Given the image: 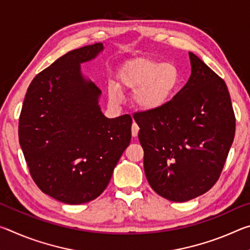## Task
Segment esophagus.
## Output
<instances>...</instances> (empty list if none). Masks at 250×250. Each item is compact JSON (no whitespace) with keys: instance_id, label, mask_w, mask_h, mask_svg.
<instances>
[{"instance_id":"obj_1","label":"esophagus","mask_w":250,"mask_h":250,"mask_svg":"<svg viewBox=\"0 0 250 250\" xmlns=\"http://www.w3.org/2000/svg\"><path fill=\"white\" fill-rule=\"evenodd\" d=\"M131 133H132V137L135 138L138 137V133H139V126L138 125L135 124V122H133L132 124V128H131Z\"/></svg>"}]
</instances>
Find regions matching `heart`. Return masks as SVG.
Wrapping results in <instances>:
<instances>
[{"label": "heart", "mask_w": 250, "mask_h": 250, "mask_svg": "<svg viewBox=\"0 0 250 250\" xmlns=\"http://www.w3.org/2000/svg\"><path fill=\"white\" fill-rule=\"evenodd\" d=\"M122 87L135 90L134 103L145 111H158L170 103L181 83V74L173 62H161L149 58L134 59L126 62L118 73ZM109 97L120 99V89L109 83Z\"/></svg>", "instance_id": "1"}]
</instances>
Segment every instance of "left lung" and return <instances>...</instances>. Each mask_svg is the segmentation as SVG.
<instances>
[{"label": "left lung", "mask_w": 250, "mask_h": 250, "mask_svg": "<svg viewBox=\"0 0 250 250\" xmlns=\"http://www.w3.org/2000/svg\"><path fill=\"white\" fill-rule=\"evenodd\" d=\"M191 76L158 111L133 116L145 150L146 180L160 196L186 202L216 183L235 137V115L227 86L189 52Z\"/></svg>", "instance_id": "1"}]
</instances>
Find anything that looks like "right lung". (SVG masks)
<instances>
[{
    "label": "right lung",
    "mask_w": 250,
    "mask_h": 250,
    "mask_svg": "<svg viewBox=\"0 0 250 250\" xmlns=\"http://www.w3.org/2000/svg\"><path fill=\"white\" fill-rule=\"evenodd\" d=\"M104 48L96 43L59 57L32 80L21 111L20 145L33 180L66 204L98 197L130 145L131 117H104L101 90L82 73Z\"/></svg>",
    "instance_id": "obj_1"
}]
</instances>
